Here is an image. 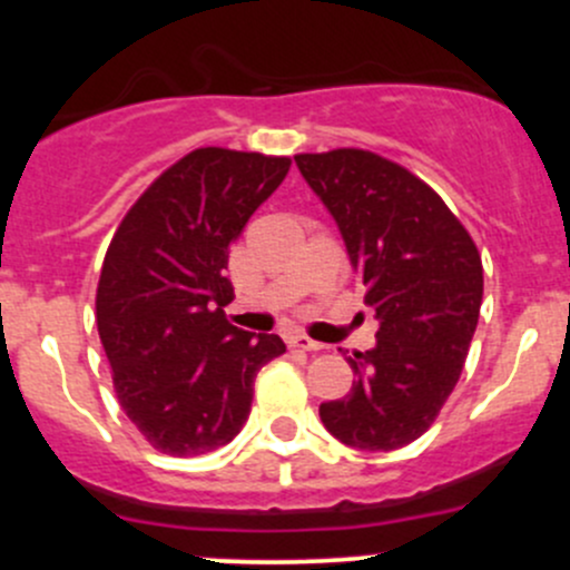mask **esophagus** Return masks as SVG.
I'll return each mask as SVG.
<instances>
[{"mask_svg":"<svg viewBox=\"0 0 570 570\" xmlns=\"http://www.w3.org/2000/svg\"><path fill=\"white\" fill-rule=\"evenodd\" d=\"M286 344H289L292 350H303V353H320V350H325V344L314 342V338L303 336V333H292V336L286 338Z\"/></svg>","mask_w":570,"mask_h":570,"instance_id":"1","label":"esophagus"}]
</instances>
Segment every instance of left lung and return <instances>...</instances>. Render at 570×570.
Segmentation results:
<instances>
[{"instance_id": "1", "label": "left lung", "mask_w": 570, "mask_h": 570, "mask_svg": "<svg viewBox=\"0 0 570 570\" xmlns=\"http://www.w3.org/2000/svg\"><path fill=\"white\" fill-rule=\"evenodd\" d=\"M295 163L338 223L381 320L377 347L347 358L358 381L322 402L320 419L355 450H400L428 433L461 381L480 320V250L428 181L381 154L333 148Z\"/></svg>"}]
</instances>
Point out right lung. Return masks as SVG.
Listing matches in <instances>:
<instances>
[{"label": "right lung", "mask_w": 570, "mask_h": 570, "mask_svg": "<svg viewBox=\"0 0 570 570\" xmlns=\"http://www.w3.org/2000/svg\"><path fill=\"white\" fill-rule=\"evenodd\" d=\"M289 157L195 148L163 170L112 234L96 325L120 407L157 452L226 446L250 413L253 381L286 353L275 333L237 331L228 248L289 174Z\"/></svg>", "instance_id": "add662e5"}]
</instances>
